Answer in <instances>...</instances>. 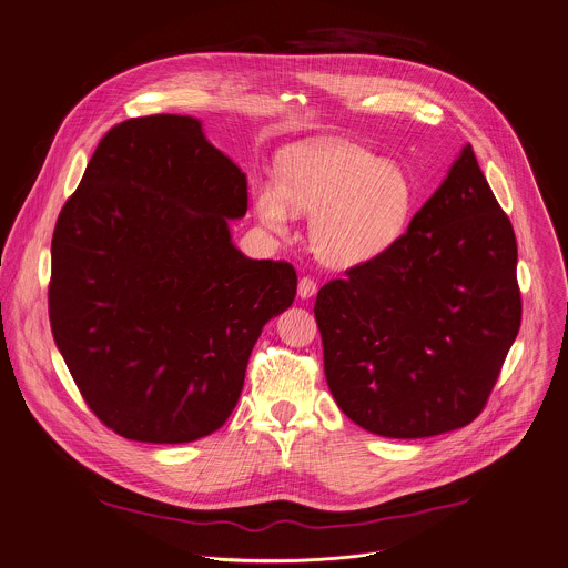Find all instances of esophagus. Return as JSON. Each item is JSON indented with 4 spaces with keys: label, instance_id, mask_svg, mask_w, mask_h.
<instances>
[{
    "label": "esophagus",
    "instance_id": "esophagus-1",
    "mask_svg": "<svg viewBox=\"0 0 568 568\" xmlns=\"http://www.w3.org/2000/svg\"><path fill=\"white\" fill-rule=\"evenodd\" d=\"M316 292H318V285H316L312 278L303 276V278L298 281V296H301V298H312Z\"/></svg>",
    "mask_w": 568,
    "mask_h": 568
}]
</instances>
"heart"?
Returning <instances> with one entry per match:
<instances>
[{"label": "heart", "instance_id": "1", "mask_svg": "<svg viewBox=\"0 0 568 568\" xmlns=\"http://www.w3.org/2000/svg\"><path fill=\"white\" fill-rule=\"evenodd\" d=\"M258 223L292 232L294 214L312 216L310 243L332 270H354L386 256L404 236L415 186L406 169L352 142H318L287 151L274 180H256Z\"/></svg>", "mask_w": 568, "mask_h": 568}]
</instances>
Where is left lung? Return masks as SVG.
<instances>
[{
    "instance_id": "1",
    "label": "left lung",
    "mask_w": 568,
    "mask_h": 568,
    "mask_svg": "<svg viewBox=\"0 0 568 568\" xmlns=\"http://www.w3.org/2000/svg\"><path fill=\"white\" fill-rule=\"evenodd\" d=\"M329 393L363 430L419 439L484 408L519 332L517 243L470 144L379 261L318 290Z\"/></svg>"
}]
</instances>
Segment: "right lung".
Instances as JSON below:
<instances>
[{
    "label": "right lung",
    "mask_w": 568,
    "mask_h": 568,
    "mask_svg": "<svg viewBox=\"0 0 568 568\" xmlns=\"http://www.w3.org/2000/svg\"><path fill=\"white\" fill-rule=\"evenodd\" d=\"M247 175L192 115L133 118L98 144L51 243L55 345L89 408L131 442L186 444L239 404L290 263L232 241Z\"/></svg>",
    "instance_id": "right-lung-1"
}]
</instances>
